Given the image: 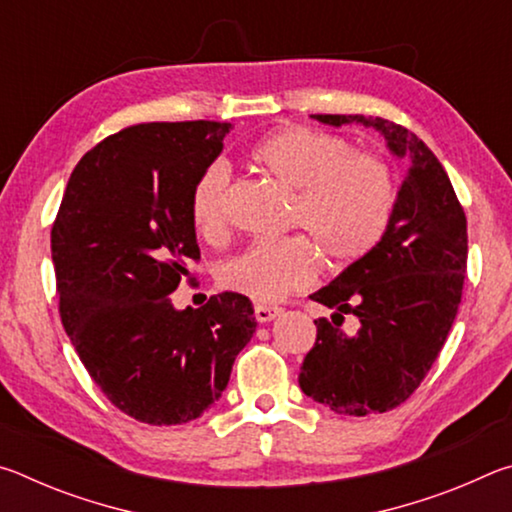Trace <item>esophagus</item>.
<instances>
[{
    "instance_id": "34e87169",
    "label": "esophagus",
    "mask_w": 512,
    "mask_h": 512,
    "mask_svg": "<svg viewBox=\"0 0 512 512\" xmlns=\"http://www.w3.org/2000/svg\"><path fill=\"white\" fill-rule=\"evenodd\" d=\"M282 314V307H273V305H255V318L259 323H271L277 316Z\"/></svg>"
}]
</instances>
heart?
I'll list each match as a JSON object with an SVG mask.
<instances>
[{
  "label": "heart",
  "mask_w": 512,
  "mask_h": 512,
  "mask_svg": "<svg viewBox=\"0 0 512 512\" xmlns=\"http://www.w3.org/2000/svg\"><path fill=\"white\" fill-rule=\"evenodd\" d=\"M250 162L291 196L289 225L300 230L327 262L366 257L391 225L397 187L388 164L354 153L345 137L305 126L280 128L250 149ZM230 171L214 162L198 176L189 214L198 235L216 241L228 228ZM316 273V253L305 239L253 241L219 268L223 289L253 300H277Z\"/></svg>",
  "instance_id": "1"
}]
</instances>
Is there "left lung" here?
I'll use <instances>...</instances> for the list:
<instances>
[{"instance_id":"1","label":"left lung","mask_w":512,"mask_h":512,"mask_svg":"<svg viewBox=\"0 0 512 512\" xmlns=\"http://www.w3.org/2000/svg\"><path fill=\"white\" fill-rule=\"evenodd\" d=\"M320 124H361L409 160L391 225L311 300L334 309L318 318L316 343L300 368L302 393L343 415L386 413L411 397L447 341L461 305L467 221L443 164L404 126L381 117L311 115ZM360 329L348 335L342 316Z\"/></svg>"}]
</instances>
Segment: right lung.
<instances>
[{
  "label": "right lung",
  "instance_id": "add662e5",
  "mask_svg": "<svg viewBox=\"0 0 512 512\" xmlns=\"http://www.w3.org/2000/svg\"><path fill=\"white\" fill-rule=\"evenodd\" d=\"M232 124L153 121L106 137L76 164L51 228L60 318L103 395L131 418H201L253 336V302L171 293L201 257L189 198Z\"/></svg>",
  "mask_w": 512,
  "mask_h": 512
}]
</instances>
